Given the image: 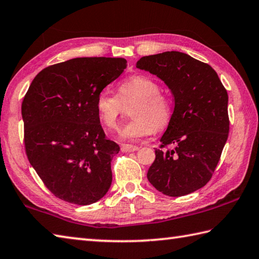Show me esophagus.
I'll list each match as a JSON object with an SVG mask.
<instances>
[{"label":"esophagus","instance_id":"34e87169","mask_svg":"<svg viewBox=\"0 0 259 259\" xmlns=\"http://www.w3.org/2000/svg\"><path fill=\"white\" fill-rule=\"evenodd\" d=\"M139 149H140L139 146L131 145V144H123L122 146H120V150H122V152H135Z\"/></svg>","mask_w":259,"mask_h":259}]
</instances>
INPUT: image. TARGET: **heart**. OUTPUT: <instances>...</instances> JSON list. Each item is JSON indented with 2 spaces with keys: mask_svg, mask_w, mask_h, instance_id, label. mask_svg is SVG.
Returning <instances> with one entry per match:
<instances>
[{
  "mask_svg": "<svg viewBox=\"0 0 259 259\" xmlns=\"http://www.w3.org/2000/svg\"><path fill=\"white\" fill-rule=\"evenodd\" d=\"M160 91V83L153 77L133 75L119 83L117 96L100 92L95 100L100 123L108 130L116 128L123 105L135 102L131 112L133 119L119 131L123 140L134 141L153 134L155 130H164L171 122L172 104Z\"/></svg>",
  "mask_w": 259,
  "mask_h": 259,
  "instance_id": "obj_1",
  "label": "heart"
}]
</instances>
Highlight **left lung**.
I'll return each instance as SVG.
<instances>
[{"mask_svg":"<svg viewBox=\"0 0 259 259\" xmlns=\"http://www.w3.org/2000/svg\"><path fill=\"white\" fill-rule=\"evenodd\" d=\"M139 69L162 79L174 97L170 124L147 179L168 197L204 187L228 139V94L212 67L179 51L142 57ZM167 145L173 150H163Z\"/></svg>","mask_w":259,"mask_h":259,"instance_id":"1","label":"left lung"}]
</instances>
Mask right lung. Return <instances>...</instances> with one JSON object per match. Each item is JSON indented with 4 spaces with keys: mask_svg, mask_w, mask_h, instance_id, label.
Wrapping results in <instances>:
<instances>
[{
    "mask_svg": "<svg viewBox=\"0 0 259 259\" xmlns=\"http://www.w3.org/2000/svg\"><path fill=\"white\" fill-rule=\"evenodd\" d=\"M124 58H75L45 68L22 102L25 153L57 198L79 205L102 199L112 184L119 146L100 125L95 100L126 68Z\"/></svg>",
    "mask_w": 259,
    "mask_h": 259,
    "instance_id": "1",
    "label": "right lung"
}]
</instances>
